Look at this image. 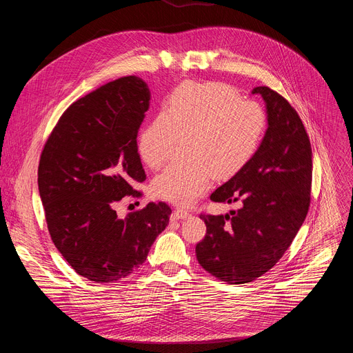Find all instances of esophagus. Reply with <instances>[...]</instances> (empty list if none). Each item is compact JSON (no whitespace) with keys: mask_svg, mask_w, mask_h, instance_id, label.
I'll list each match as a JSON object with an SVG mask.
<instances>
[{"mask_svg":"<svg viewBox=\"0 0 353 353\" xmlns=\"http://www.w3.org/2000/svg\"><path fill=\"white\" fill-rule=\"evenodd\" d=\"M187 216H190V212L185 211V210H181V208H176V210L173 211V214H172V218H173V219H184V218H187Z\"/></svg>","mask_w":353,"mask_h":353,"instance_id":"esophagus-1","label":"esophagus"}]
</instances>
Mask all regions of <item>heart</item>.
<instances>
[{
  "mask_svg": "<svg viewBox=\"0 0 353 353\" xmlns=\"http://www.w3.org/2000/svg\"><path fill=\"white\" fill-rule=\"evenodd\" d=\"M267 128L260 103L237 97L225 83H185L141 132L138 154L150 169L162 168L177 139H185L184 163L172 165L152 183L157 196L190 205L203 195L212 177L228 180L253 159Z\"/></svg>",
  "mask_w": 353,
  "mask_h": 353,
  "instance_id": "1",
  "label": "heart"
}]
</instances>
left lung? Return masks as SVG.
Wrapping results in <instances>:
<instances>
[{"mask_svg": "<svg viewBox=\"0 0 353 353\" xmlns=\"http://www.w3.org/2000/svg\"><path fill=\"white\" fill-rule=\"evenodd\" d=\"M267 103L268 128L244 169L216 188L215 203H240L226 215L201 214L205 237L195 245L199 265L215 278L240 285L268 272L305 222L312 192V145L297 112L268 86H257Z\"/></svg>", "mask_w": 353, "mask_h": 353, "instance_id": "left-lung-1", "label": "left lung"}]
</instances>
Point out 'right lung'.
<instances>
[{
	"label": "right lung",
	"instance_id": "obj_1",
	"mask_svg": "<svg viewBox=\"0 0 353 353\" xmlns=\"http://www.w3.org/2000/svg\"><path fill=\"white\" fill-rule=\"evenodd\" d=\"M146 83L134 75L108 82L74 102L48 135L37 183L47 229L65 261L89 281L132 274L172 214L166 203L119 218L116 205L139 196L146 174L137 137L149 109Z\"/></svg>",
	"mask_w": 353,
	"mask_h": 353
}]
</instances>
